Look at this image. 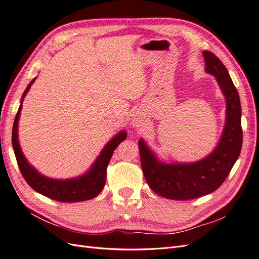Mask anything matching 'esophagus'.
<instances>
[{
  "mask_svg": "<svg viewBox=\"0 0 259 259\" xmlns=\"http://www.w3.org/2000/svg\"><path fill=\"white\" fill-rule=\"evenodd\" d=\"M140 123H142V122H140L139 120H134V121H133V124H134V126H140Z\"/></svg>",
  "mask_w": 259,
  "mask_h": 259,
  "instance_id": "esophagus-1",
  "label": "esophagus"
}]
</instances>
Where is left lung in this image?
Masks as SVG:
<instances>
[{"label":"left lung","mask_w":259,"mask_h":259,"mask_svg":"<svg viewBox=\"0 0 259 259\" xmlns=\"http://www.w3.org/2000/svg\"><path fill=\"white\" fill-rule=\"evenodd\" d=\"M205 71L216 77L226 97V124L221 140L205 159L194 163L160 162L143 139L138 142L140 163L149 187L163 198L191 200L214 192L228 177L242 148L239 93L223 62L213 53L203 52Z\"/></svg>","instance_id":"left-lung-1"}]
</instances>
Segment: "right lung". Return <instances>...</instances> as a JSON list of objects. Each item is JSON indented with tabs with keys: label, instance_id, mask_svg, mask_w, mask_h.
Returning <instances> with one entry per match:
<instances>
[{
	"label": "right lung",
	"instance_id": "1",
	"mask_svg": "<svg viewBox=\"0 0 259 259\" xmlns=\"http://www.w3.org/2000/svg\"><path fill=\"white\" fill-rule=\"evenodd\" d=\"M34 81L35 79L30 82L25 93H23L19 109L16 116H15L12 133V144L15 156H16L18 166L23 178H25L27 184L36 192L59 202H81L97 197L105 187L107 166L109 162H110L113 151L126 138V132H120L119 134L114 136L105 146L95 163L93 164V166L90 168L88 173H85L84 175L65 180L52 179L41 175L35 168L30 165L21 151L18 142V120L22 107V100L27 95L28 91Z\"/></svg>",
	"mask_w": 259,
	"mask_h": 259
}]
</instances>
